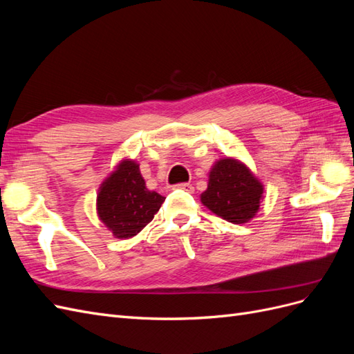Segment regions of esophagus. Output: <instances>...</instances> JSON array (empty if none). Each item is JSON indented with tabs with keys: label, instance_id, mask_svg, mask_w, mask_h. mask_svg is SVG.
I'll use <instances>...</instances> for the list:
<instances>
[{
	"label": "esophagus",
	"instance_id": "34e87169",
	"mask_svg": "<svg viewBox=\"0 0 354 354\" xmlns=\"http://www.w3.org/2000/svg\"><path fill=\"white\" fill-rule=\"evenodd\" d=\"M174 189H180V190H185V192H189V194H194V186H192L190 183H180V185H176Z\"/></svg>",
	"mask_w": 354,
	"mask_h": 354
}]
</instances>
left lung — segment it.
Returning a JSON list of instances; mask_svg holds the SVG:
<instances>
[{"label":"left lung","instance_id":"8db88e82","mask_svg":"<svg viewBox=\"0 0 354 354\" xmlns=\"http://www.w3.org/2000/svg\"><path fill=\"white\" fill-rule=\"evenodd\" d=\"M263 185L239 160L220 159L209 173L208 189L201 195L203 205L234 224L251 220L260 208Z\"/></svg>","mask_w":354,"mask_h":354}]
</instances>
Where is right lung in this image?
<instances>
[{"label":"right lung","instance_id":"add662e5","mask_svg":"<svg viewBox=\"0 0 354 354\" xmlns=\"http://www.w3.org/2000/svg\"><path fill=\"white\" fill-rule=\"evenodd\" d=\"M164 196L147 190L134 160H122L103 181L97 196V212L115 238L128 239L151 223Z\"/></svg>","mask_w":354,"mask_h":354}]
</instances>
